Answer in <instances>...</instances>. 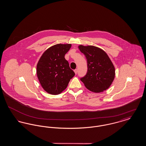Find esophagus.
<instances>
[{"instance_id":"obj_1","label":"esophagus","mask_w":146,"mask_h":146,"mask_svg":"<svg viewBox=\"0 0 146 146\" xmlns=\"http://www.w3.org/2000/svg\"><path fill=\"white\" fill-rule=\"evenodd\" d=\"M74 73H75V74H77V72H78V70H77L76 69V70H74Z\"/></svg>"}]
</instances>
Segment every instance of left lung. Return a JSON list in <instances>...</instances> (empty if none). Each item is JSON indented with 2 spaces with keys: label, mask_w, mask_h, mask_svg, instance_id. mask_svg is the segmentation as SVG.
I'll return each instance as SVG.
<instances>
[{
  "label": "left lung",
  "mask_w": 146,
  "mask_h": 146,
  "mask_svg": "<svg viewBox=\"0 0 146 146\" xmlns=\"http://www.w3.org/2000/svg\"><path fill=\"white\" fill-rule=\"evenodd\" d=\"M79 49L85 56L88 71L80 78L85 87L94 92L106 90L115 77V68L104 51L94 46L79 45Z\"/></svg>",
  "instance_id": "obj_1"
}]
</instances>
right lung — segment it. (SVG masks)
<instances>
[{"label": "right lung", "instance_id": "obj_1", "mask_svg": "<svg viewBox=\"0 0 146 146\" xmlns=\"http://www.w3.org/2000/svg\"><path fill=\"white\" fill-rule=\"evenodd\" d=\"M70 48V44L55 45L43 53L38 62V78L42 88L49 94L58 95L61 93L75 75L64 58Z\"/></svg>", "mask_w": 146, "mask_h": 146}]
</instances>
